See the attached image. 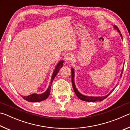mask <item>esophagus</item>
Instances as JSON below:
<instances>
[{"instance_id":"esophagus-1","label":"esophagus","mask_w":130,"mask_h":130,"mask_svg":"<svg viewBox=\"0 0 130 130\" xmlns=\"http://www.w3.org/2000/svg\"><path fill=\"white\" fill-rule=\"evenodd\" d=\"M72 60V56L71 54L67 53L65 54V56L64 57V60L66 61V62L67 63H69Z\"/></svg>"}]
</instances>
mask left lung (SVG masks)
<instances>
[{
    "instance_id": "1",
    "label": "left lung",
    "mask_w": 130,
    "mask_h": 130,
    "mask_svg": "<svg viewBox=\"0 0 130 130\" xmlns=\"http://www.w3.org/2000/svg\"><path fill=\"white\" fill-rule=\"evenodd\" d=\"M113 28L115 30H116L118 31L119 32V34L121 37L122 39H123L122 38V34H120V32L119 30L118 27L116 26V25H113ZM71 71H72V86H73L74 91L75 92V94H76V96L78 97V98L80 99V100L85 101V102H101V101L103 100L104 99H105L110 94V93H112V91H113L115 88H113L112 91L109 92V93L107 94L106 96H97V97H94V96H85L84 94H82L81 93L79 92V91L77 89V88L76 87L75 83H74V70L73 68H71ZM123 69H122V72H121L120 74V77L122 76V73H123Z\"/></svg>"
}]
</instances>
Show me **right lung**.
Masks as SVG:
<instances>
[{
	"label": "right lung",
	"mask_w": 130,
	"mask_h": 130,
	"mask_svg": "<svg viewBox=\"0 0 130 130\" xmlns=\"http://www.w3.org/2000/svg\"><path fill=\"white\" fill-rule=\"evenodd\" d=\"M63 61L61 60L58 62V63L56 65L55 69H54L53 73L52 74L51 80H50V83L49 84V86L48 87L46 91L44 93L41 94H37V93H32L31 94H30L28 96H22V98L30 102H39L43 101L44 100H46V99L49 97L50 93V89H51V87L54 78L57 75V74L58 73L59 70L61 68L63 67Z\"/></svg>",
	"instance_id": "obj_1"
}]
</instances>
